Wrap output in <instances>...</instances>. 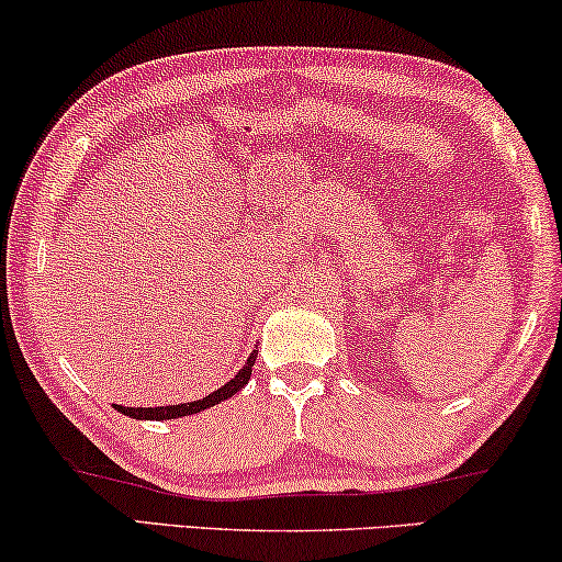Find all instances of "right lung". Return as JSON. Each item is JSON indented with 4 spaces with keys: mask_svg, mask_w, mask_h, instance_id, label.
<instances>
[{
    "mask_svg": "<svg viewBox=\"0 0 562 562\" xmlns=\"http://www.w3.org/2000/svg\"><path fill=\"white\" fill-rule=\"evenodd\" d=\"M252 363H256V352H252V356L248 358V363L240 368V373H237L233 381H227L225 386L217 389L210 396L199 398V402L176 404V406H156V409H150V406H117V412L127 414V417H135V419H176V417H187V414H196L202 409H210V406L225 402V398H229V396H235L237 391H240L245 383L250 381Z\"/></svg>",
    "mask_w": 562,
    "mask_h": 562,
    "instance_id": "right-lung-1",
    "label": "right lung"
}]
</instances>
